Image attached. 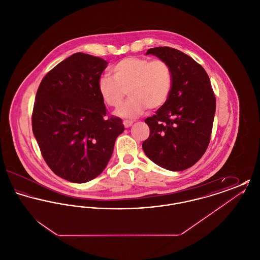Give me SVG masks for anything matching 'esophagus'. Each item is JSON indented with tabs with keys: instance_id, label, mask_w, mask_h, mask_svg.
<instances>
[{
	"instance_id": "1",
	"label": "esophagus",
	"mask_w": 260,
	"mask_h": 260,
	"mask_svg": "<svg viewBox=\"0 0 260 260\" xmlns=\"http://www.w3.org/2000/svg\"><path fill=\"white\" fill-rule=\"evenodd\" d=\"M133 123H134V122H133V121H128V120H124V123H123V124H124V127H129V126H131V125H132V124H133Z\"/></svg>"
}]
</instances>
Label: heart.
<instances>
[{
	"instance_id": "heart-1",
	"label": "heart",
	"mask_w": 260,
	"mask_h": 260,
	"mask_svg": "<svg viewBox=\"0 0 260 260\" xmlns=\"http://www.w3.org/2000/svg\"><path fill=\"white\" fill-rule=\"evenodd\" d=\"M112 73L114 78L106 75L99 79L98 88L105 104L113 108L123 103L127 91L131 99L117 111L121 117L135 118L147 108L159 109L171 94L173 71L161 58L128 56L116 63Z\"/></svg>"
}]
</instances>
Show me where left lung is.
<instances>
[{
	"label": "left lung",
	"instance_id": "1",
	"mask_svg": "<svg viewBox=\"0 0 260 260\" xmlns=\"http://www.w3.org/2000/svg\"><path fill=\"white\" fill-rule=\"evenodd\" d=\"M168 62L173 76L167 102L145 119L150 136L142 148L152 161L180 172L203 157L210 143L215 96L205 69L180 50L158 47L147 50Z\"/></svg>",
	"mask_w": 260,
	"mask_h": 260
}]
</instances>
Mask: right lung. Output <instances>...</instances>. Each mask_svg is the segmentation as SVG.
Segmentation results:
<instances>
[{
	"label": "right lung",
	"mask_w": 260,
	"mask_h": 260,
	"mask_svg": "<svg viewBox=\"0 0 260 260\" xmlns=\"http://www.w3.org/2000/svg\"><path fill=\"white\" fill-rule=\"evenodd\" d=\"M107 64L77 52L48 72L38 88L33 134L50 170L71 182L85 183L99 176L124 132L120 118L107 117L98 88Z\"/></svg>",
	"instance_id": "obj_1"
}]
</instances>
